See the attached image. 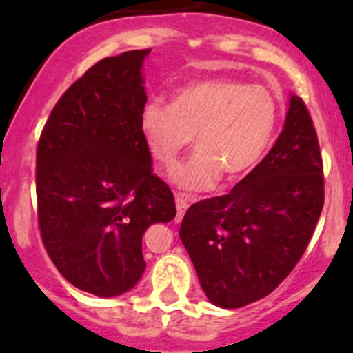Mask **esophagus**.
<instances>
[{
	"label": "esophagus",
	"mask_w": 353,
	"mask_h": 353,
	"mask_svg": "<svg viewBox=\"0 0 353 353\" xmlns=\"http://www.w3.org/2000/svg\"><path fill=\"white\" fill-rule=\"evenodd\" d=\"M188 206H190V205H188V198L184 196V194L177 193L176 194V208H177L176 220H177V222H181V220H183V216H184V213H186Z\"/></svg>",
	"instance_id": "obj_1"
}]
</instances>
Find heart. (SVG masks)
<instances>
[{"instance_id": "1", "label": "heart", "mask_w": 353, "mask_h": 353, "mask_svg": "<svg viewBox=\"0 0 353 353\" xmlns=\"http://www.w3.org/2000/svg\"><path fill=\"white\" fill-rule=\"evenodd\" d=\"M279 105L265 87L236 78H213L179 88L170 104L150 102L140 126L157 162L172 167L193 141L198 150L170 179L184 191H205L220 176L251 172L272 145Z\"/></svg>"}]
</instances>
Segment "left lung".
Returning <instances> with one entry per match:
<instances>
[{"label": "left lung", "instance_id": "obj_1", "mask_svg": "<svg viewBox=\"0 0 353 353\" xmlns=\"http://www.w3.org/2000/svg\"><path fill=\"white\" fill-rule=\"evenodd\" d=\"M325 203L314 124L292 94L268 155L225 196L188 208L179 237L212 304L237 309L275 290L311 241Z\"/></svg>", "mask_w": 353, "mask_h": 353}]
</instances>
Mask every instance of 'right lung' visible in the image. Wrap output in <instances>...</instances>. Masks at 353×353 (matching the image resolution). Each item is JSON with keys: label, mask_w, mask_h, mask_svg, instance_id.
I'll return each mask as SVG.
<instances>
[{"label": "right lung", "mask_w": 353, "mask_h": 353, "mask_svg": "<svg viewBox=\"0 0 353 353\" xmlns=\"http://www.w3.org/2000/svg\"><path fill=\"white\" fill-rule=\"evenodd\" d=\"M148 52L128 51L87 70L54 105L37 145L42 243L71 285L97 297L137 285L147 268L145 230L176 216L140 126Z\"/></svg>", "instance_id": "right-lung-1"}]
</instances>
